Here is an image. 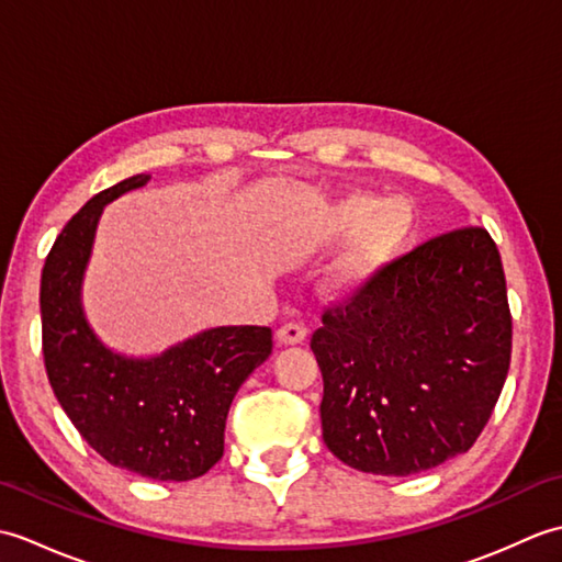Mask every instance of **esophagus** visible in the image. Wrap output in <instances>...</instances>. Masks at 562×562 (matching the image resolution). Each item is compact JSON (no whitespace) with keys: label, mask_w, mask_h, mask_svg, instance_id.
Listing matches in <instances>:
<instances>
[{"label":"esophagus","mask_w":562,"mask_h":562,"mask_svg":"<svg viewBox=\"0 0 562 562\" xmlns=\"http://www.w3.org/2000/svg\"><path fill=\"white\" fill-rule=\"evenodd\" d=\"M306 336H308L306 326L296 324V321H290V324L280 326V330H278V340L282 345H300V342L306 340Z\"/></svg>","instance_id":"1"}]
</instances>
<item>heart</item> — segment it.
<instances>
[{
    "mask_svg": "<svg viewBox=\"0 0 562 562\" xmlns=\"http://www.w3.org/2000/svg\"><path fill=\"white\" fill-rule=\"evenodd\" d=\"M355 228L358 232L328 274V290L336 296L360 292L374 280V274L398 254L411 220L398 205H384L374 212L372 198L355 195L330 212V232L345 234Z\"/></svg>",
    "mask_w": 562,
    "mask_h": 562,
    "instance_id": "obj_1",
    "label": "heart"
}]
</instances>
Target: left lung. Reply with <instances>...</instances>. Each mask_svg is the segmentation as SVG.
I'll return each instance as SVG.
<instances>
[{
    "label": "left lung",
    "mask_w": 562,
    "mask_h": 562,
    "mask_svg": "<svg viewBox=\"0 0 562 562\" xmlns=\"http://www.w3.org/2000/svg\"><path fill=\"white\" fill-rule=\"evenodd\" d=\"M326 447L357 471L413 475L469 451L512 355L499 250L483 226L429 238L328 306L312 336Z\"/></svg>",
    "instance_id": "1"
}]
</instances>
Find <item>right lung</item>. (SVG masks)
I'll return each instance as SVG.
<instances>
[{
	"instance_id": "1",
	"label": "right lung",
	"mask_w": 562,
	"mask_h": 562,
	"mask_svg": "<svg viewBox=\"0 0 562 562\" xmlns=\"http://www.w3.org/2000/svg\"><path fill=\"white\" fill-rule=\"evenodd\" d=\"M149 176L101 190L59 232L41 278L45 372L67 417L93 451L142 479L193 481L224 453L238 386L272 352L268 326H220L147 360L97 338L81 312V280L103 207Z\"/></svg>"
}]
</instances>
